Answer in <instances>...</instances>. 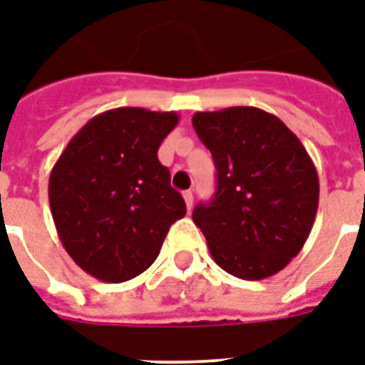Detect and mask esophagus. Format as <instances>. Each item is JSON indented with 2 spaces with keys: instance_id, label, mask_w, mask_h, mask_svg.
Listing matches in <instances>:
<instances>
[{
  "instance_id": "esophagus-1",
  "label": "esophagus",
  "mask_w": 365,
  "mask_h": 365,
  "mask_svg": "<svg viewBox=\"0 0 365 365\" xmlns=\"http://www.w3.org/2000/svg\"><path fill=\"white\" fill-rule=\"evenodd\" d=\"M183 201H185L187 210H191V207H193V191H183Z\"/></svg>"
}]
</instances>
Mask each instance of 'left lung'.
<instances>
[{
	"instance_id": "left-lung-1",
	"label": "left lung",
	"mask_w": 365,
	"mask_h": 365,
	"mask_svg": "<svg viewBox=\"0 0 365 365\" xmlns=\"http://www.w3.org/2000/svg\"><path fill=\"white\" fill-rule=\"evenodd\" d=\"M193 128L218 170L212 201L193 210L214 262L250 282L282 272L318 212L310 155L277 116L257 107L195 113Z\"/></svg>"
}]
</instances>
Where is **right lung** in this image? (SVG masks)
<instances>
[{
  "mask_svg": "<svg viewBox=\"0 0 365 365\" xmlns=\"http://www.w3.org/2000/svg\"><path fill=\"white\" fill-rule=\"evenodd\" d=\"M180 116L118 107L93 116L61 153L49 176V207L71 258L96 279L122 283L157 260L182 195L157 151Z\"/></svg>",
  "mask_w": 365,
  "mask_h": 365,
  "instance_id": "right-lung-1",
  "label": "right lung"
}]
</instances>
